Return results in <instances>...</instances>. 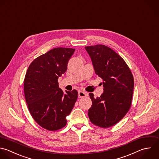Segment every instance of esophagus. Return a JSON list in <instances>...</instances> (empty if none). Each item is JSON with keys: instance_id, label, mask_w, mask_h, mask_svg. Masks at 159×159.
Segmentation results:
<instances>
[{"instance_id": "1", "label": "esophagus", "mask_w": 159, "mask_h": 159, "mask_svg": "<svg viewBox=\"0 0 159 159\" xmlns=\"http://www.w3.org/2000/svg\"><path fill=\"white\" fill-rule=\"evenodd\" d=\"M86 95H87V94L84 91H78V98H84V97L86 96Z\"/></svg>"}]
</instances>
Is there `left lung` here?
Here are the masks:
<instances>
[{"mask_svg": "<svg viewBox=\"0 0 159 159\" xmlns=\"http://www.w3.org/2000/svg\"><path fill=\"white\" fill-rule=\"evenodd\" d=\"M96 74L102 79L104 92L94 98L89 95L92 106L88 110L90 121L107 128L119 122L129 111L132 101L134 77L124 59L104 45L85 47Z\"/></svg>", "mask_w": 159, "mask_h": 159, "instance_id": "1", "label": "left lung"}]
</instances>
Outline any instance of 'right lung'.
Here are the masks:
<instances>
[{
	"instance_id": "obj_1",
	"label": "right lung",
	"mask_w": 159,
	"mask_h": 159,
	"mask_svg": "<svg viewBox=\"0 0 159 159\" xmlns=\"http://www.w3.org/2000/svg\"><path fill=\"white\" fill-rule=\"evenodd\" d=\"M75 50L53 48L35 58L27 71L24 89L29 110L35 122L48 130H57L66 125V117L77 100L76 90L64 94L58 81Z\"/></svg>"
}]
</instances>
